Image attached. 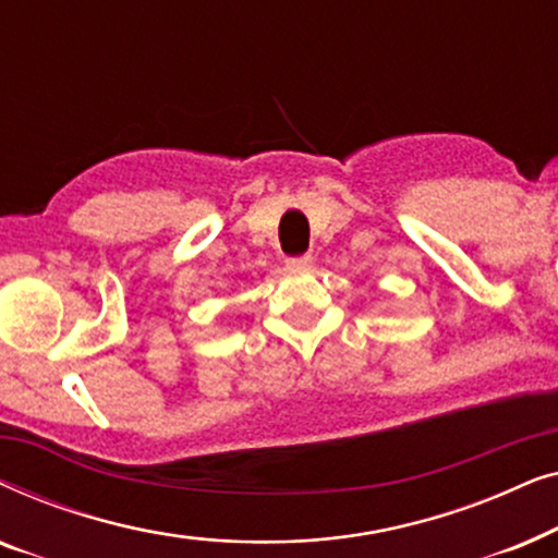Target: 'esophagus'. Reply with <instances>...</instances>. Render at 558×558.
Segmentation results:
<instances>
[{"label": "esophagus", "instance_id": "1", "mask_svg": "<svg viewBox=\"0 0 558 558\" xmlns=\"http://www.w3.org/2000/svg\"><path fill=\"white\" fill-rule=\"evenodd\" d=\"M289 269H307L312 266V254H300V256H289L287 258Z\"/></svg>", "mask_w": 558, "mask_h": 558}]
</instances>
